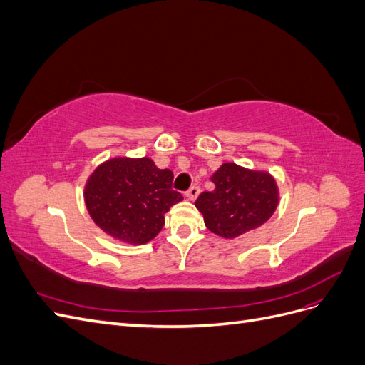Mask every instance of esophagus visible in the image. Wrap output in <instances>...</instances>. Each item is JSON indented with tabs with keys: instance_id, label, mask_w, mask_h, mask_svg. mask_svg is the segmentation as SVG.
I'll list each match as a JSON object with an SVG mask.
<instances>
[{
	"instance_id": "34e87169",
	"label": "esophagus",
	"mask_w": 365,
	"mask_h": 365,
	"mask_svg": "<svg viewBox=\"0 0 365 365\" xmlns=\"http://www.w3.org/2000/svg\"><path fill=\"white\" fill-rule=\"evenodd\" d=\"M200 187H197V185H192L190 187V189L189 190H187V193H185V196L187 197H189V200L190 201H195L196 200V197H197V195H200Z\"/></svg>"
}]
</instances>
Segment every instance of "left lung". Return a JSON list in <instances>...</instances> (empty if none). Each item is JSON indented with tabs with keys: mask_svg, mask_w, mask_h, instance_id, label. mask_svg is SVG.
<instances>
[{
	"mask_svg": "<svg viewBox=\"0 0 365 365\" xmlns=\"http://www.w3.org/2000/svg\"><path fill=\"white\" fill-rule=\"evenodd\" d=\"M215 189L202 192L195 205L212 233L235 239L263 225L279 205V187L268 172L224 163L212 175Z\"/></svg>",
	"mask_w": 365,
	"mask_h": 365,
	"instance_id": "8db88e82",
	"label": "left lung"
}]
</instances>
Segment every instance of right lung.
<instances>
[{"instance_id": "right-lung-1", "label": "right lung", "mask_w": 365, "mask_h": 365, "mask_svg": "<svg viewBox=\"0 0 365 365\" xmlns=\"http://www.w3.org/2000/svg\"><path fill=\"white\" fill-rule=\"evenodd\" d=\"M172 181V170L158 169L150 158H111L86 181V210L106 235L126 244H148L164 227V215L182 201Z\"/></svg>"}]
</instances>
